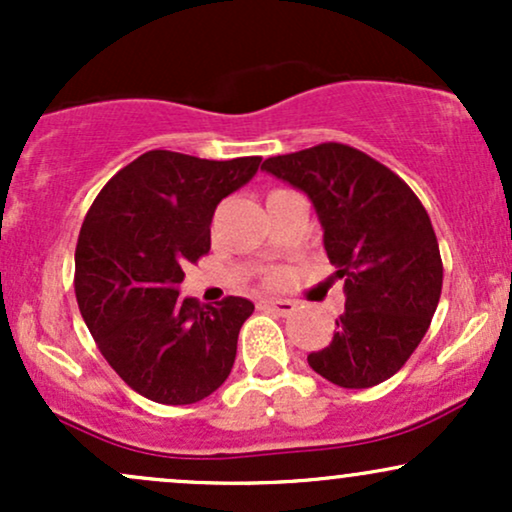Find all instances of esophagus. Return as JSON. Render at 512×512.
I'll use <instances>...</instances> for the list:
<instances>
[{
    "label": "esophagus",
    "instance_id": "esophagus-1",
    "mask_svg": "<svg viewBox=\"0 0 512 512\" xmlns=\"http://www.w3.org/2000/svg\"><path fill=\"white\" fill-rule=\"evenodd\" d=\"M257 308L272 310V313H279V315H291L293 310H296V303L286 301V298H260Z\"/></svg>",
    "mask_w": 512,
    "mask_h": 512
}]
</instances>
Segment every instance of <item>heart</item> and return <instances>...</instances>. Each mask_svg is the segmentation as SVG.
I'll use <instances>...</instances> for the list:
<instances>
[{
    "mask_svg": "<svg viewBox=\"0 0 512 512\" xmlns=\"http://www.w3.org/2000/svg\"><path fill=\"white\" fill-rule=\"evenodd\" d=\"M281 276H284L281 272H272L269 274V281H281Z\"/></svg>",
    "mask_w": 512,
    "mask_h": 512,
    "instance_id": "obj_1",
    "label": "heart"
}]
</instances>
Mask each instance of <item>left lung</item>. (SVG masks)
<instances>
[{
    "mask_svg": "<svg viewBox=\"0 0 512 512\" xmlns=\"http://www.w3.org/2000/svg\"><path fill=\"white\" fill-rule=\"evenodd\" d=\"M262 168L310 197L327 257L344 279V313L332 342L308 356L310 368L349 390L385 383L421 344L443 289L424 204L397 173L349 144L272 156Z\"/></svg>",
    "mask_w": 512,
    "mask_h": 512,
    "instance_id": "obj_1",
    "label": "left lung"
}]
</instances>
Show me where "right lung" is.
I'll return each mask as SVG.
<instances>
[{"mask_svg":"<svg viewBox=\"0 0 512 512\" xmlns=\"http://www.w3.org/2000/svg\"><path fill=\"white\" fill-rule=\"evenodd\" d=\"M260 163L146 151L86 211L74 252L76 303L110 368L151 402L195 404L231 373L255 305L238 296L182 301L178 284L211 248L216 204Z\"/></svg>","mask_w":512,"mask_h":512,"instance_id":"add662e5","label":"right lung"}]
</instances>
